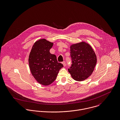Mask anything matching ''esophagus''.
I'll return each instance as SVG.
<instances>
[{
  "instance_id": "obj_1",
  "label": "esophagus",
  "mask_w": 120,
  "mask_h": 120,
  "mask_svg": "<svg viewBox=\"0 0 120 120\" xmlns=\"http://www.w3.org/2000/svg\"><path fill=\"white\" fill-rule=\"evenodd\" d=\"M62 63L63 64V66H64V67H65L66 66V62L64 61H63V62H62Z\"/></svg>"
}]
</instances>
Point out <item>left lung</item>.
Returning a JSON list of instances; mask_svg holds the SVG:
<instances>
[{
    "instance_id": "obj_1",
    "label": "left lung",
    "mask_w": 120,
    "mask_h": 120,
    "mask_svg": "<svg viewBox=\"0 0 120 120\" xmlns=\"http://www.w3.org/2000/svg\"><path fill=\"white\" fill-rule=\"evenodd\" d=\"M71 65L68 71L76 81H81L93 72L97 63V56L91 46L85 42L72 45L70 47Z\"/></svg>"
}]
</instances>
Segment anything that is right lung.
<instances>
[{
	"label": "right lung",
	"instance_id": "add662e5",
	"mask_svg": "<svg viewBox=\"0 0 120 120\" xmlns=\"http://www.w3.org/2000/svg\"><path fill=\"white\" fill-rule=\"evenodd\" d=\"M53 45L46 39L36 41L30 54L29 63L34 79L40 84L48 86L56 79L59 70L63 67L57 61L56 56L49 50Z\"/></svg>",
	"mask_w": 120,
	"mask_h": 120
}]
</instances>
